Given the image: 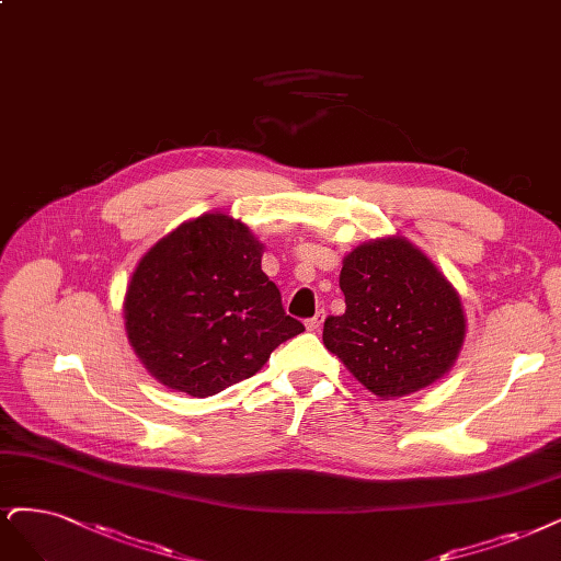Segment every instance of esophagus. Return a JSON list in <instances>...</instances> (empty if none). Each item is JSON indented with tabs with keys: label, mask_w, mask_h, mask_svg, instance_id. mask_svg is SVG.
Here are the masks:
<instances>
[{
	"label": "esophagus",
	"mask_w": 561,
	"mask_h": 561,
	"mask_svg": "<svg viewBox=\"0 0 561 561\" xmlns=\"http://www.w3.org/2000/svg\"><path fill=\"white\" fill-rule=\"evenodd\" d=\"M322 322H324V313H318V316H313V318H308V320H306V330H308V332H318L320 327H322Z\"/></svg>",
	"instance_id": "esophagus-1"
}]
</instances>
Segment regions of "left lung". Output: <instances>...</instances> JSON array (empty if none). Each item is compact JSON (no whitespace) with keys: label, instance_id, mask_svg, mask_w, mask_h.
<instances>
[{"label":"left lung","instance_id":"left-lung-1","mask_svg":"<svg viewBox=\"0 0 561 561\" xmlns=\"http://www.w3.org/2000/svg\"><path fill=\"white\" fill-rule=\"evenodd\" d=\"M345 313L324 320L322 341L366 390L405 397L446 376L467 318L457 289L403 237L357 245L343 257Z\"/></svg>","mask_w":561,"mask_h":561}]
</instances>
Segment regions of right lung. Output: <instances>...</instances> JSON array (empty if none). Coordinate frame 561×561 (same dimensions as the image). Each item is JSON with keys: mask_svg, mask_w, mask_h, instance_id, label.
<instances>
[{"mask_svg": "<svg viewBox=\"0 0 561 561\" xmlns=\"http://www.w3.org/2000/svg\"><path fill=\"white\" fill-rule=\"evenodd\" d=\"M264 245L225 214H204L141 257L125 295V330L148 374L190 397L255 376L304 332L262 272Z\"/></svg>", "mask_w": 561, "mask_h": 561, "instance_id": "add662e5", "label": "right lung"}]
</instances>
